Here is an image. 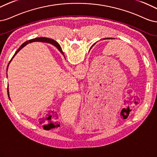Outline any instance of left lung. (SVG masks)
<instances>
[{"mask_svg": "<svg viewBox=\"0 0 157 157\" xmlns=\"http://www.w3.org/2000/svg\"><path fill=\"white\" fill-rule=\"evenodd\" d=\"M105 39H114V38H104V40H105Z\"/></svg>", "mask_w": 157, "mask_h": 157, "instance_id": "8db88e82", "label": "left lung"}]
</instances>
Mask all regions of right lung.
<instances>
[{
	"label": "right lung",
	"instance_id": "1",
	"mask_svg": "<svg viewBox=\"0 0 157 157\" xmlns=\"http://www.w3.org/2000/svg\"><path fill=\"white\" fill-rule=\"evenodd\" d=\"M45 42V43H49V44H53V45H54L55 46H56V48L59 50V52L61 53L63 55V56H64V53H63V52L62 51V49H61V48H60V46L59 45V44L56 42V41H55V40H52V39H50V38H43V37H40V38H34V39H32V40H29V41H27V42H25V43H23L21 46L19 47V48L17 50V51L16 52V53H15V54H14V55L13 56V57L12 58V59L10 60V62H9V63H8V67H7V70H8V66H9V64L10 63V62L12 61V59L15 57V55H16L19 51L20 50H21L23 47H25V45H26L27 44H28L29 43H31V42ZM8 90H7V92H8V97H9V98H10V94H9V90H8Z\"/></svg>",
	"mask_w": 157,
	"mask_h": 157
}]
</instances>
